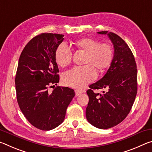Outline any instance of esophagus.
Wrapping results in <instances>:
<instances>
[{
  "instance_id": "1",
  "label": "esophagus",
  "mask_w": 152,
  "mask_h": 152,
  "mask_svg": "<svg viewBox=\"0 0 152 152\" xmlns=\"http://www.w3.org/2000/svg\"><path fill=\"white\" fill-rule=\"evenodd\" d=\"M82 91H80V90H78V89H76L75 90V94H76V96H79L80 94L82 93Z\"/></svg>"
}]
</instances>
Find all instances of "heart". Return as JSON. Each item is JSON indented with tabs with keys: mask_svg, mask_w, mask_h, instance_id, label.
I'll use <instances>...</instances> for the list:
<instances>
[{
	"mask_svg": "<svg viewBox=\"0 0 152 152\" xmlns=\"http://www.w3.org/2000/svg\"><path fill=\"white\" fill-rule=\"evenodd\" d=\"M75 45L79 50L86 53L82 66H76L62 76V82L66 86L82 88L94 81L97 73L94 68L103 70L110 65L113 58L111 46L107 43L100 42L92 38H82L76 41ZM56 61L61 67L70 64L72 60V50L70 46L62 43L55 53Z\"/></svg>",
	"mask_w": 152,
	"mask_h": 152,
	"instance_id": "b5f03b06",
	"label": "heart"
}]
</instances>
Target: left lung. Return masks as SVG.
<instances>
[{"instance_id":"8db88e82","label":"left lung","mask_w":152,"mask_h":152,"mask_svg":"<svg viewBox=\"0 0 152 152\" xmlns=\"http://www.w3.org/2000/svg\"><path fill=\"white\" fill-rule=\"evenodd\" d=\"M114 47V56L109 70L86 91L89 102L86 109L88 121L97 128L106 129L122 122L132 109L137 91V66L132 51L119 35L108 31ZM104 89L96 94L94 89Z\"/></svg>"}]
</instances>
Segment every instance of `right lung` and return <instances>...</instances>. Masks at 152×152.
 Masks as SVG:
<instances>
[{
	"instance_id": "add662e5",
	"label": "right lung",
	"mask_w": 152,
	"mask_h": 152,
	"mask_svg": "<svg viewBox=\"0 0 152 152\" xmlns=\"http://www.w3.org/2000/svg\"><path fill=\"white\" fill-rule=\"evenodd\" d=\"M64 35L42 33L31 39L20 56L15 76L17 102L20 110L36 128L49 131L64 121L67 107L75 96L73 89L49 87L60 80L55 53Z\"/></svg>"
}]
</instances>
